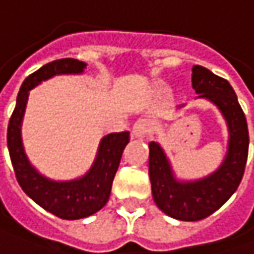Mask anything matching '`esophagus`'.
<instances>
[{"instance_id": "esophagus-1", "label": "esophagus", "mask_w": 254, "mask_h": 254, "mask_svg": "<svg viewBox=\"0 0 254 254\" xmlns=\"http://www.w3.org/2000/svg\"><path fill=\"white\" fill-rule=\"evenodd\" d=\"M150 130H152V123L147 118H138L133 126L131 134L136 138H141V137L146 136Z\"/></svg>"}]
</instances>
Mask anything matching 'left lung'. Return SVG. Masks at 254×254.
Here are the masks:
<instances>
[{"label": "left lung", "mask_w": 254, "mask_h": 254, "mask_svg": "<svg viewBox=\"0 0 254 254\" xmlns=\"http://www.w3.org/2000/svg\"><path fill=\"white\" fill-rule=\"evenodd\" d=\"M192 88L198 94L196 98L208 100L220 110L227 123L228 143L226 157L218 169L195 181L178 179L160 144L149 143V175L154 202L166 215L181 221L207 218L224 205L242 182L249 153L247 121L228 81L195 64Z\"/></svg>", "instance_id": "8db88e82"}]
</instances>
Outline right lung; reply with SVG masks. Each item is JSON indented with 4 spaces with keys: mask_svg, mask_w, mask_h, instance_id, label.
Returning a JSON list of instances; mask_svg holds the SVG:
<instances>
[{
    "mask_svg": "<svg viewBox=\"0 0 254 254\" xmlns=\"http://www.w3.org/2000/svg\"><path fill=\"white\" fill-rule=\"evenodd\" d=\"M86 64L76 59H59L42 66L23 82L17 104L9 118L7 144L15 178L21 190L42 208L64 220H79L100 211L108 201L113 181L130 133H111L101 138L89 171L72 181H53L39 172L24 152L21 126L30 91L56 75H81Z\"/></svg>",
    "mask_w": 254,
    "mask_h": 254,
    "instance_id": "1",
    "label": "right lung"
}]
</instances>
